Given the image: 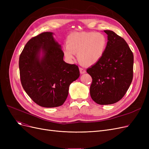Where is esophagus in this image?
Here are the masks:
<instances>
[{"label":"esophagus","instance_id":"esophagus-1","mask_svg":"<svg viewBox=\"0 0 149 149\" xmlns=\"http://www.w3.org/2000/svg\"><path fill=\"white\" fill-rule=\"evenodd\" d=\"M79 71H80V73L81 74H84V73H86V70L82 68H80L79 67Z\"/></svg>","mask_w":149,"mask_h":149}]
</instances>
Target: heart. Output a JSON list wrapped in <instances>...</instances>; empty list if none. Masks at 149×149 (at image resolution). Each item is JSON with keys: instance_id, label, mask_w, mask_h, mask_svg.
<instances>
[{"instance_id": "1", "label": "heart", "mask_w": 149, "mask_h": 149, "mask_svg": "<svg viewBox=\"0 0 149 149\" xmlns=\"http://www.w3.org/2000/svg\"><path fill=\"white\" fill-rule=\"evenodd\" d=\"M107 38L101 33L94 31L76 32L68 35L63 53L68 60H72L77 53L78 61L86 66L96 64L106 50Z\"/></svg>"}]
</instances>
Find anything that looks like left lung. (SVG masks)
Returning <instances> with one entry per match:
<instances>
[{
  "label": "left lung",
  "mask_w": 149,
  "mask_h": 149,
  "mask_svg": "<svg viewBox=\"0 0 149 149\" xmlns=\"http://www.w3.org/2000/svg\"><path fill=\"white\" fill-rule=\"evenodd\" d=\"M107 35V46L101 59L87 73L92 78L90 95L98 104H112L120 101L133 79L134 55L125 40L111 30Z\"/></svg>",
  "instance_id": "8db88e82"
}]
</instances>
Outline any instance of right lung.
<instances>
[{"mask_svg":"<svg viewBox=\"0 0 149 149\" xmlns=\"http://www.w3.org/2000/svg\"><path fill=\"white\" fill-rule=\"evenodd\" d=\"M53 34L43 32L31 38L19 57L22 87L36 104L44 107L63 105L70 84L79 76L77 65L63 61V52Z\"/></svg>","mask_w":149,"mask_h":149,"instance_id":"add662e5","label":"right lung"}]
</instances>
